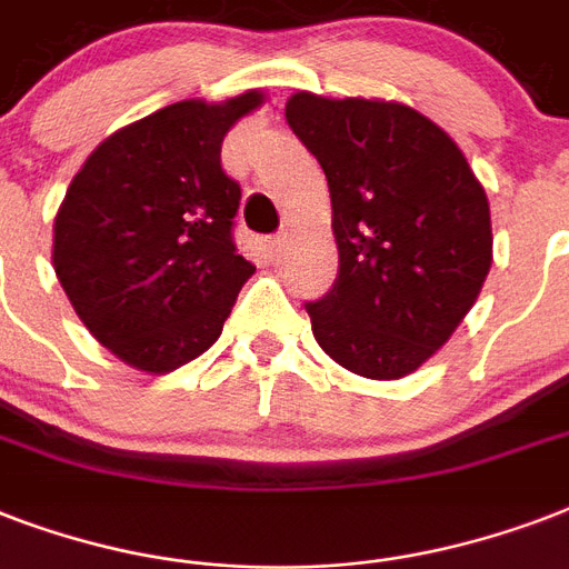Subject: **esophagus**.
Instances as JSON below:
<instances>
[{
	"label": "esophagus",
	"instance_id": "obj_1",
	"mask_svg": "<svg viewBox=\"0 0 569 569\" xmlns=\"http://www.w3.org/2000/svg\"><path fill=\"white\" fill-rule=\"evenodd\" d=\"M283 250H286V236H274V239L268 241V253L274 259L283 257Z\"/></svg>",
	"mask_w": 569,
	"mask_h": 569
}]
</instances>
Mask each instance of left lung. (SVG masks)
Returning <instances> with one entry per match:
<instances>
[{"instance_id": "1", "label": "left lung", "mask_w": 569, "mask_h": 569, "mask_svg": "<svg viewBox=\"0 0 569 569\" xmlns=\"http://www.w3.org/2000/svg\"><path fill=\"white\" fill-rule=\"evenodd\" d=\"M286 120L319 159L337 283L307 303L312 337L348 372L396 380L449 342L493 262L490 203L460 147L410 106L298 91Z\"/></svg>"}]
</instances>
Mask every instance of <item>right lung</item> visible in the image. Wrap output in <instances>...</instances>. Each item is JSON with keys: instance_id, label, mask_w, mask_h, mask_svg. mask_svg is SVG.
<instances>
[{"instance_id": "add662e5", "label": "right lung", "mask_w": 569, "mask_h": 569, "mask_svg": "<svg viewBox=\"0 0 569 569\" xmlns=\"http://www.w3.org/2000/svg\"><path fill=\"white\" fill-rule=\"evenodd\" d=\"M262 106L182 100L118 129L76 173L56 214L52 266L100 346L141 372L200 357L257 271L232 241L239 182L223 136Z\"/></svg>"}]
</instances>
